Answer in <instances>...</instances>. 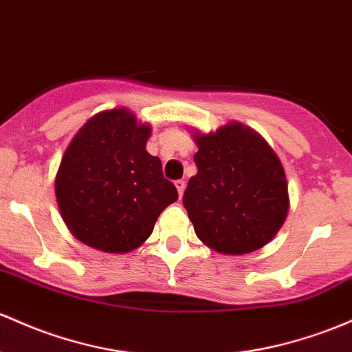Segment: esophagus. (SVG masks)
I'll use <instances>...</instances> for the list:
<instances>
[{
	"mask_svg": "<svg viewBox=\"0 0 352 352\" xmlns=\"http://www.w3.org/2000/svg\"><path fill=\"white\" fill-rule=\"evenodd\" d=\"M175 187H177V190H179V195L182 197L184 195V190H185V180H177Z\"/></svg>",
	"mask_w": 352,
	"mask_h": 352,
	"instance_id": "1",
	"label": "esophagus"
}]
</instances>
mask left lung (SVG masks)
Returning a JSON list of instances; mask_svg holds the SVG:
<instances>
[{
	"mask_svg": "<svg viewBox=\"0 0 352 352\" xmlns=\"http://www.w3.org/2000/svg\"><path fill=\"white\" fill-rule=\"evenodd\" d=\"M195 140L197 173L185 188L184 206L197 237L232 256L261 249L287 215V182L279 158L241 123L197 135Z\"/></svg>",
	"mask_w": 352,
	"mask_h": 352,
	"instance_id": "1",
	"label": "left lung"
}]
</instances>
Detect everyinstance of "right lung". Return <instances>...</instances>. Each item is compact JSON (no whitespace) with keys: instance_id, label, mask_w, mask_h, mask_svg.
<instances>
[{"instance_id":"1","label":"right lung","mask_w":352,"mask_h":352,"mask_svg":"<svg viewBox=\"0 0 352 352\" xmlns=\"http://www.w3.org/2000/svg\"><path fill=\"white\" fill-rule=\"evenodd\" d=\"M150 129L126 110L88 120L65 152L56 200L78 241L103 252H130L152 234L158 215L179 199L162 162L145 150Z\"/></svg>"}]
</instances>
